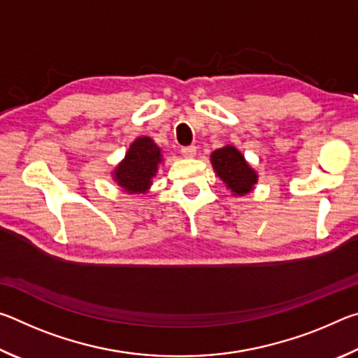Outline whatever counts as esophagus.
<instances>
[{"label": "esophagus", "instance_id": "obj_1", "mask_svg": "<svg viewBox=\"0 0 358 358\" xmlns=\"http://www.w3.org/2000/svg\"><path fill=\"white\" fill-rule=\"evenodd\" d=\"M196 151L197 148L194 147V145H187V147H181V155L185 157H194L196 156Z\"/></svg>", "mask_w": 358, "mask_h": 358}]
</instances>
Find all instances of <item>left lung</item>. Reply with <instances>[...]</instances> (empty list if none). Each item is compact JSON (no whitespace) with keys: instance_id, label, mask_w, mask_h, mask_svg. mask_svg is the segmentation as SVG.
Here are the masks:
<instances>
[{"instance_id":"left-lung-1","label":"left lung","mask_w":358,"mask_h":358,"mask_svg":"<svg viewBox=\"0 0 358 358\" xmlns=\"http://www.w3.org/2000/svg\"><path fill=\"white\" fill-rule=\"evenodd\" d=\"M211 164H213L217 177L238 196L248 194L256 185V172L248 166L243 155L237 148L230 147V145L213 151Z\"/></svg>"}]
</instances>
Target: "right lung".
Instances as JSON below:
<instances>
[{"instance_id":"add662e5","label":"right lung","mask_w":358,"mask_h":358,"mask_svg":"<svg viewBox=\"0 0 358 358\" xmlns=\"http://www.w3.org/2000/svg\"><path fill=\"white\" fill-rule=\"evenodd\" d=\"M159 162L161 151L156 143L150 137H138L115 171V181L131 194L147 191Z\"/></svg>"}]
</instances>
